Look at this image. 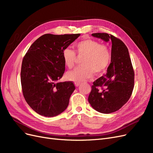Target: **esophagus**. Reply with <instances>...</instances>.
Here are the masks:
<instances>
[{
  "mask_svg": "<svg viewBox=\"0 0 153 153\" xmlns=\"http://www.w3.org/2000/svg\"><path fill=\"white\" fill-rule=\"evenodd\" d=\"M75 86L76 87H78L80 85V83H78V82H75Z\"/></svg>",
  "mask_w": 153,
  "mask_h": 153,
  "instance_id": "1",
  "label": "esophagus"
}]
</instances>
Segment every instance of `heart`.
Returning <instances> with one entry per match:
<instances>
[{"mask_svg": "<svg viewBox=\"0 0 153 153\" xmlns=\"http://www.w3.org/2000/svg\"><path fill=\"white\" fill-rule=\"evenodd\" d=\"M76 52L79 57H83L81 66L69 71L66 77L68 80L75 82H82L89 79L93 75L103 73L110 63L111 53L105 45L92 39H84L76 44ZM62 59L68 68L75 65L76 58V53L69 48L62 51Z\"/></svg>", "mask_w": 153, "mask_h": 153, "instance_id": "1", "label": "heart"}]
</instances>
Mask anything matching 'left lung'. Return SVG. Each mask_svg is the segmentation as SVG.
Returning <instances> with one entry per match:
<instances>
[{"label":"left lung","instance_id":"8db88e82","mask_svg":"<svg viewBox=\"0 0 153 153\" xmlns=\"http://www.w3.org/2000/svg\"><path fill=\"white\" fill-rule=\"evenodd\" d=\"M92 36L105 42L110 41L112 50L107 73L93 82L88 101L98 112L110 114L119 110L130 98L135 73L128 49L121 40L107 33Z\"/></svg>","mask_w":153,"mask_h":153}]
</instances>
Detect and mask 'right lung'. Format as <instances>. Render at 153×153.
Returning a JSON list of instances; mask_svg holds the SVG:
<instances>
[{
    "label": "right lung",
    "mask_w": 153,
    "mask_h": 153,
    "mask_svg": "<svg viewBox=\"0 0 153 153\" xmlns=\"http://www.w3.org/2000/svg\"><path fill=\"white\" fill-rule=\"evenodd\" d=\"M80 36L44 34L32 44L23 59V94L31 108L39 115L54 117L67 108L75 87L72 82H57L65 71L62 54Z\"/></svg>",
    "instance_id": "1"
}]
</instances>
